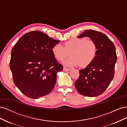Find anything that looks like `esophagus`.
Here are the masks:
<instances>
[{"label": "esophagus", "instance_id": "34e87169", "mask_svg": "<svg viewBox=\"0 0 127 127\" xmlns=\"http://www.w3.org/2000/svg\"><path fill=\"white\" fill-rule=\"evenodd\" d=\"M70 69H71L70 68H67V67H64V68H63V70H64V71H69V70H70Z\"/></svg>", "mask_w": 127, "mask_h": 127}]
</instances>
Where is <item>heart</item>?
Wrapping results in <instances>:
<instances>
[{
	"label": "heart",
	"mask_w": 127,
	"mask_h": 127,
	"mask_svg": "<svg viewBox=\"0 0 127 127\" xmlns=\"http://www.w3.org/2000/svg\"><path fill=\"white\" fill-rule=\"evenodd\" d=\"M52 51L56 58L64 60L69 56L71 57L63 61L67 66H75L79 64L81 67L88 66L94 59L97 52L96 44L92 40L86 38L73 37L64 43V47L61 44L53 46Z\"/></svg>",
	"instance_id": "obj_1"
}]
</instances>
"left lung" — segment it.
<instances>
[{"instance_id": "1", "label": "left lung", "mask_w": 127, "mask_h": 127, "mask_svg": "<svg viewBox=\"0 0 127 127\" xmlns=\"http://www.w3.org/2000/svg\"><path fill=\"white\" fill-rule=\"evenodd\" d=\"M88 37L96 44L94 59L84 69L75 83L76 90L83 95L95 97L102 94L113 79L117 60L116 48L104 34L96 31L86 30L77 36Z\"/></svg>"}]
</instances>
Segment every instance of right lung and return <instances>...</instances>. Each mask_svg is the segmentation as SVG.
<instances>
[{"instance_id":"right-lung-1","label":"right lung","mask_w":127,"mask_h":127,"mask_svg":"<svg viewBox=\"0 0 127 127\" xmlns=\"http://www.w3.org/2000/svg\"><path fill=\"white\" fill-rule=\"evenodd\" d=\"M60 41L38 31L25 34L13 47L9 63L15 85L26 96L35 99L49 94L63 66L52 49Z\"/></svg>"}]
</instances>
